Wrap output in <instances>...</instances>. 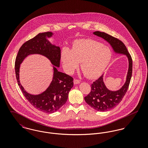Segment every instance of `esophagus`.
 <instances>
[{"label": "esophagus", "instance_id": "obj_1", "mask_svg": "<svg viewBox=\"0 0 148 148\" xmlns=\"http://www.w3.org/2000/svg\"><path fill=\"white\" fill-rule=\"evenodd\" d=\"M80 83V81L79 80H77V79H75L74 81V84H78Z\"/></svg>", "mask_w": 148, "mask_h": 148}]
</instances>
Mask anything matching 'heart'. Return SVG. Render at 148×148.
<instances>
[{"mask_svg":"<svg viewBox=\"0 0 148 148\" xmlns=\"http://www.w3.org/2000/svg\"><path fill=\"white\" fill-rule=\"evenodd\" d=\"M111 57L112 51L108 47L90 39L77 40L74 42L72 50L65 48L62 53V60L67 73H73L82 62V71L90 79L102 74Z\"/></svg>","mask_w":148,"mask_h":148,"instance_id":"heart-1","label":"heart"}]
</instances>
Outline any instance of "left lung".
<instances>
[{"instance_id":"8db88e82","label":"left lung","mask_w":148,"mask_h":148,"mask_svg":"<svg viewBox=\"0 0 148 148\" xmlns=\"http://www.w3.org/2000/svg\"><path fill=\"white\" fill-rule=\"evenodd\" d=\"M92 33L108 42L115 54L127 56L129 63L125 82L119 89L109 90L104 82V74H103L98 80L93 82L91 85V92L84 98L86 103L94 109L100 112H106L118 105L127 92L132 75V59L125 45L118 39L104 32L96 31Z\"/></svg>"}]
</instances>
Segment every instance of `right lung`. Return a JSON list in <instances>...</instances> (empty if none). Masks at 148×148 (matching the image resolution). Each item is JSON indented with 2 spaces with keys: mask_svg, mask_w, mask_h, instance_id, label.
Here are the masks:
<instances>
[{
  "mask_svg": "<svg viewBox=\"0 0 148 148\" xmlns=\"http://www.w3.org/2000/svg\"><path fill=\"white\" fill-rule=\"evenodd\" d=\"M53 35L51 32L40 33L24 43L19 50L15 63L16 80L23 95L36 109L48 114L56 112L65 104L73 86V77L58 70L60 67V49L49 40ZM32 54L46 57L53 65L52 81L44 92L37 95L26 92L19 80L20 64L27 56Z\"/></svg>",
  "mask_w": 148,
  "mask_h": 148,
  "instance_id": "add662e5",
  "label": "right lung"
}]
</instances>
